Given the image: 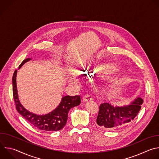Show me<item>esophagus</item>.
<instances>
[{"label":"esophagus","mask_w":159,"mask_h":159,"mask_svg":"<svg viewBox=\"0 0 159 159\" xmlns=\"http://www.w3.org/2000/svg\"><path fill=\"white\" fill-rule=\"evenodd\" d=\"M82 101L84 102H88V101H90V100H92V98L89 96V95H84L82 97Z\"/></svg>","instance_id":"1"}]
</instances>
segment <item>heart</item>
<instances>
[{
	"instance_id": "obj_1",
	"label": "heart",
	"mask_w": 159,
	"mask_h": 159,
	"mask_svg": "<svg viewBox=\"0 0 159 159\" xmlns=\"http://www.w3.org/2000/svg\"><path fill=\"white\" fill-rule=\"evenodd\" d=\"M117 70V67L113 65H102L100 64H93L89 66L87 72L95 74H110Z\"/></svg>"
}]
</instances>
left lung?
Segmentation results:
<instances>
[{"label": "left lung", "mask_w": 159, "mask_h": 159, "mask_svg": "<svg viewBox=\"0 0 159 159\" xmlns=\"http://www.w3.org/2000/svg\"><path fill=\"white\" fill-rule=\"evenodd\" d=\"M142 98L138 97L130 105L124 107H114L109 103L100 105L97 124L102 129L113 130L132 121L138 115Z\"/></svg>", "instance_id": "8db88e82"}]
</instances>
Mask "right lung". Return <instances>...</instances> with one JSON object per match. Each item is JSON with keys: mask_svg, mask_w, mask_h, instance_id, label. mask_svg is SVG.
<instances>
[{"mask_svg": "<svg viewBox=\"0 0 159 159\" xmlns=\"http://www.w3.org/2000/svg\"><path fill=\"white\" fill-rule=\"evenodd\" d=\"M30 60H31L30 58L24 60L19 66V68ZM16 75L17 70H15L12 77V91L16 110L30 124L39 130L45 131H57L61 130L67 123L69 110L80 103V95L65 96L62 98L61 103L54 111L44 116H38L27 111L20 103L17 95Z\"/></svg>", "mask_w": 159, "mask_h": 159, "instance_id": "add662e5", "label": "right lung"}]
</instances>
